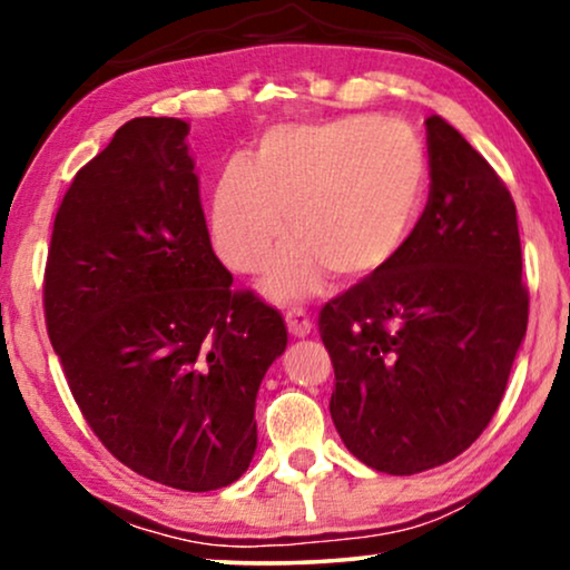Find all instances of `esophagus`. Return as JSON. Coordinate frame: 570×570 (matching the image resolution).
Masks as SVG:
<instances>
[{
	"instance_id": "obj_1",
	"label": "esophagus",
	"mask_w": 570,
	"mask_h": 570,
	"mask_svg": "<svg viewBox=\"0 0 570 570\" xmlns=\"http://www.w3.org/2000/svg\"><path fill=\"white\" fill-rule=\"evenodd\" d=\"M285 324H287V332H291L293 337H306V334H311V330H314V324H311L308 314H306V311H301V308L287 311Z\"/></svg>"
}]
</instances>
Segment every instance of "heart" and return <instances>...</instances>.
<instances>
[{
	"label": "heart",
	"instance_id": "heart-1",
	"mask_svg": "<svg viewBox=\"0 0 570 570\" xmlns=\"http://www.w3.org/2000/svg\"><path fill=\"white\" fill-rule=\"evenodd\" d=\"M428 155L407 124L345 116L283 124L233 160L209 202V233L225 267L259 272L285 230L295 244L272 262L264 291L306 298L332 275L361 283L386 269L417 228Z\"/></svg>",
	"mask_w": 570,
	"mask_h": 570
}]
</instances>
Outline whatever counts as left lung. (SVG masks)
I'll list each match as a JSON object with an SVG mask.
<instances>
[{
	"instance_id": "1",
	"label": "left lung",
	"mask_w": 570,
	"mask_h": 570,
	"mask_svg": "<svg viewBox=\"0 0 570 570\" xmlns=\"http://www.w3.org/2000/svg\"><path fill=\"white\" fill-rule=\"evenodd\" d=\"M425 131L431 194L407 246L318 314L334 428L386 474L433 470L480 439L529 318L509 189L441 116Z\"/></svg>"
}]
</instances>
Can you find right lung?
I'll return each mask as SVG.
<instances>
[{
  "mask_svg": "<svg viewBox=\"0 0 570 570\" xmlns=\"http://www.w3.org/2000/svg\"><path fill=\"white\" fill-rule=\"evenodd\" d=\"M189 124L142 116L77 170L53 220L46 330L100 443L160 485L207 493L256 451V392L287 330L209 244Z\"/></svg>",
  "mask_w": 570,
  "mask_h": 570,
  "instance_id": "right-lung-1",
  "label": "right lung"
}]
</instances>
